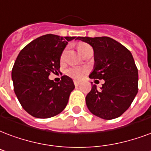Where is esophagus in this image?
I'll use <instances>...</instances> for the list:
<instances>
[{
	"label": "esophagus",
	"mask_w": 151,
	"mask_h": 151,
	"mask_svg": "<svg viewBox=\"0 0 151 151\" xmlns=\"http://www.w3.org/2000/svg\"><path fill=\"white\" fill-rule=\"evenodd\" d=\"M73 83H74V86H79V85H80V81H73Z\"/></svg>",
	"instance_id": "obj_1"
}]
</instances>
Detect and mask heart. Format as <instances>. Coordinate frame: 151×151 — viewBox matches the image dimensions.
<instances>
[{"label":"heart","mask_w":151,"mask_h":151,"mask_svg":"<svg viewBox=\"0 0 151 151\" xmlns=\"http://www.w3.org/2000/svg\"><path fill=\"white\" fill-rule=\"evenodd\" d=\"M90 46L89 45L86 44V43H80L78 45V50L79 52L81 53H82L84 52L85 50L90 48ZM65 50H64L61 55V61H63L65 58ZM88 72V69L87 68H85V67H71V68H69L68 70H66V74L68 76H70V78L75 79V80H80L83 78V76L85 75V73H86Z\"/></svg>","instance_id":"1"}]
</instances>
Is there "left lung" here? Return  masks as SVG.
Returning a JSON list of instances; mask_svg holds the SVG:
<instances>
[{"instance_id":"1","label":"left lung","mask_w":151,"mask_h":151,"mask_svg":"<svg viewBox=\"0 0 151 151\" xmlns=\"http://www.w3.org/2000/svg\"><path fill=\"white\" fill-rule=\"evenodd\" d=\"M94 51L95 68L90 78L103 79L101 90L93 85L86 98L93 114L110 120L130 106L138 90V69L128 49L109 37H78Z\"/></svg>"}]
</instances>
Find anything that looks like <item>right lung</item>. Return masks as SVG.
<instances>
[{"mask_svg":"<svg viewBox=\"0 0 151 151\" xmlns=\"http://www.w3.org/2000/svg\"><path fill=\"white\" fill-rule=\"evenodd\" d=\"M75 38L46 34L31 41L19 53L12 70L13 90L30 115L49 118L66 106L75 87L73 81L64 75L59 82H54L49 75L60 71L61 53L68 41Z\"/></svg>","mask_w":151,"mask_h":151,"instance_id":"obj_1","label":"right lung"}]
</instances>
